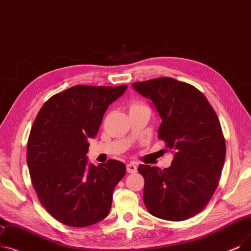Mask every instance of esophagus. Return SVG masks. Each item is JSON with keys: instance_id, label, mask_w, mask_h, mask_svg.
<instances>
[{"instance_id": "obj_1", "label": "esophagus", "mask_w": 251, "mask_h": 251, "mask_svg": "<svg viewBox=\"0 0 251 251\" xmlns=\"http://www.w3.org/2000/svg\"><path fill=\"white\" fill-rule=\"evenodd\" d=\"M126 169H127L128 173H135L137 171V166L135 164H133V163H128L126 166Z\"/></svg>"}]
</instances>
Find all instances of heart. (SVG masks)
<instances>
[{
	"label": "heart",
	"mask_w": 251,
	"mask_h": 251,
	"mask_svg": "<svg viewBox=\"0 0 251 251\" xmlns=\"http://www.w3.org/2000/svg\"><path fill=\"white\" fill-rule=\"evenodd\" d=\"M139 108H149L148 105L143 102V101H132L131 103H130V106H129V110L130 111H133V110H139Z\"/></svg>",
	"instance_id": "heart-1"
}]
</instances>
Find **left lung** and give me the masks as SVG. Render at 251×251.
<instances>
[{
	"label": "left lung",
	"mask_w": 251,
	"mask_h": 251,
	"mask_svg": "<svg viewBox=\"0 0 251 251\" xmlns=\"http://www.w3.org/2000/svg\"><path fill=\"white\" fill-rule=\"evenodd\" d=\"M162 120L158 137L173 152L168 168L139 165L144 202L162 220L180 222L199 213L215 192L226 158V141L211 104L196 87L172 78L135 82Z\"/></svg>",
	"instance_id": "1"
}]
</instances>
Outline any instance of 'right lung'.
<instances>
[{
	"mask_svg": "<svg viewBox=\"0 0 251 251\" xmlns=\"http://www.w3.org/2000/svg\"><path fill=\"white\" fill-rule=\"evenodd\" d=\"M126 89L74 86L50 97L35 119L26 151L31 182L41 204L64 225L92 226L110 212L126 166L117 160L95 166L86 155L108 105Z\"/></svg>",
	"mask_w": 251,
	"mask_h": 251,
	"instance_id": "obj_1",
	"label": "right lung"
}]
</instances>
